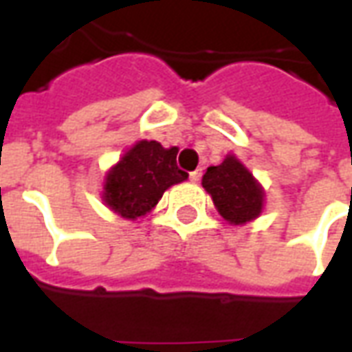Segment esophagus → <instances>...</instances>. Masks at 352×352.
I'll return each mask as SVG.
<instances>
[{"mask_svg":"<svg viewBox=\"0 0 352 352\" xmlns=\"http://www.w3.org/2000/svg\"><path fill=\"white\" fill-rule=\"evenodd\" d=\"M190 181L192 183H198L199 179H201V171H199V169H196V171H190Z\"/></svg>","mask_w":352,"mask_h":352,"instance_id":"34e87169","label":"esophagus"}]
</instances>
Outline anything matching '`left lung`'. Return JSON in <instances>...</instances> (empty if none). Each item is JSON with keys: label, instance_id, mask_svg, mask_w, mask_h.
Here are the masks:
<instances>
[{"label": "left lung", "instance_id": "obj_1", "mask_svg": "<svg viewBox=\"0 0 352 352\" xmlns=\"http://www.w3.org/2000/svg\"><path fill=\"white\" fill-rule=\"evenodd\" d=\"M201 184L213 198L217 211L230 224L254 221L264 207V188L236 156H226L221 166L207 168Z\"/></svg>", "mask_w": 352, "mask_h": 352}]
</instances>
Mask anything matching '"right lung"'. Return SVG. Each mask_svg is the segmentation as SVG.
I'll return each mask as SVG.
<instances>
[{
    "instance_id": "add662e5",
    "label": "right lung",
    "mask_w": 352,
    "mask_h": 352,
    "mask_svg": "<svg viewBox=\"0 0 352 352\" xmlns=\"http://www.w3.org/2000/svg\"><path fill=\"white\" fill-rule=\"evenodd\" d=\"M177 146L164 148L158 141H138L109 169L103 201L124 219L146 214L169 186L188 179L177 166Z\"/></svg>"
}]
</instances>
